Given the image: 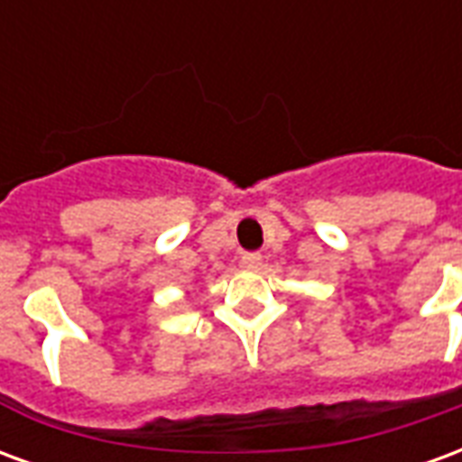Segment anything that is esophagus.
Returning a JSON list of instances; mask_svg holds the SVG:
<instances>
[{"instance_id": "34e87169", "label": "esophagus", "mask_w": 462, "mask_h": 462, "mask_svg": "<svg viewBox=\"0 0 462 462\" xmlns=\"http://www.w3.org/2000/svg\"><path fill=\"white\" fill-rule=\"evenodd\" d=\"M260 264H262L260 252H245V254H242V267H245V270H257Z\"/></svg>"}]
</instances>
